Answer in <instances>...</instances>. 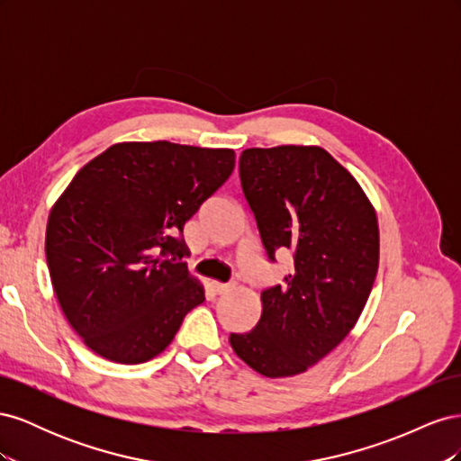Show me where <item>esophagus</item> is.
Here are the masks:
<instances>
[{"label":"esophagus","mask_w":461,"mask_h":461,"mask_svg":"<svg viewBox=\"0 0 461 461\" xmlns=\"http://www.w3.org/2000/svg\"><path fill=\"white\" fill-rule=\"evenodd\" d=\"M212 290L215 292V294H225V292H229L232 286L230 285H225V283H219V281H212Z\"/></svg>","instance_id":"1"}]
</instances>
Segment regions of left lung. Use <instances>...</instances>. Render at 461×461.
Segmentation results:
<instances>
[{"instance_id":"1","label":"left lung","mask_w":461,"mask_h":461,"mask_svg":"<svg viewBox=\"0 0 461 461\" xmlns=\"http://www.w3.org/2000/svg\"><path fill=\"white\" fill-rule=\"evenodd\" d=\"M240 180L261 242L294 254L261 292L258 325L229 342L263 376H294L330 354L364 312L379 269V222L352 173L319 146L248 148Z\"/></svg>"}]
</instances>
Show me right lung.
<instances>
[{
    "mask_svg": "<svg viewBox=\"0 0 461 461\" xmlns=\"http://www.w3.org/2000/svg\"><path fill=\"white\" fill-rule=\"evenodd\" d=\"M234 149L119 142L88 161L53 203L46 259L68 325L115 364H144L200 305L185 222L225 183Z\"/></svg>",
    "mask_w": 461,
    "mask_h": 461,
    "instance_id": "add662e5",
    "label": "right lung"
}]
</instances>
